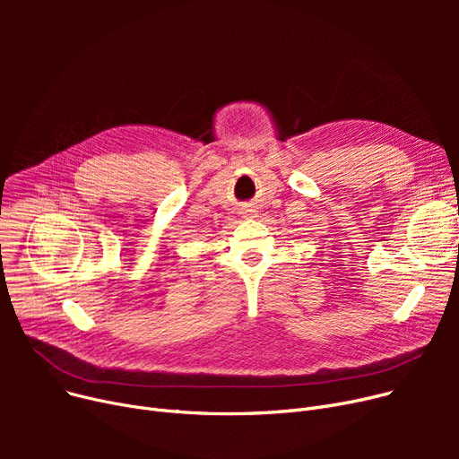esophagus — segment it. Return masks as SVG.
Instances as JSON below:
<instances>
[{
	"label": "esophagus",
	"instance_id": "1",
	"mask_svg": "<svg viewBox=\"0 0 459 459\" xmlns=\"http://www.w3.org/2000/svg\"><path fill=\"white\" fill-rule=\"evenodd\" d=\"M242 213H244V217H253V215H255V210H253V208H246Z\"/></svg>",
	"mask_w": 459,
	"mask_h": 459
}]
</instances>
